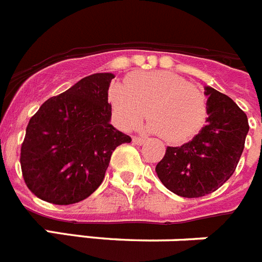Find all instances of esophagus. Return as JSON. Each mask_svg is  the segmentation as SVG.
Wrapping results in <instances>:
<instances>
[{
	"label": "esophagus",
	"mask_w": 262,
	"mask_h": 262,
	"mask_svg": "<svg viewBox=\"0 0 262 262\" xmlns=\"http://www.w3.org/2000/svg\"><path fill=\"white\" fill-rule=\"evenodd\" d=\"M133 142H134V144H136V145H142V144H144V143H145V139L144 138H139V136H134Z\"/></svg>",
	"instance_id": "esophagus-1"
}]
</instances>
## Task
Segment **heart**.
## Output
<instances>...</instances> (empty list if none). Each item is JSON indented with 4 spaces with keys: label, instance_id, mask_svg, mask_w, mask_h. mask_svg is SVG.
Masks as SVG:
<instances>
[{
    "label": "heart",
    "instance_id": "b5f03b06",
    "mask_svg": "<svg viewBox=\"0 0 262 262\" xmlns=\"http://www.w3.org/2000/svg\"><path fill=\"white\" fill-rule=\"evenodd\" d=\"M108 101L122 128H135L148 111V129L170 143L193 138L205 124L209 108L200 88L165 71L129 76L124 85L111 88Z\"/></svg>",
    "mask_w": 262,
    "mask_h": 262
}]
</instances>
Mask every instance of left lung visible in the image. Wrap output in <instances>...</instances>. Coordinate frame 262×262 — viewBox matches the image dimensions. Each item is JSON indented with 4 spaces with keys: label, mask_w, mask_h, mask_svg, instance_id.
Wrapping results in <instances>:
<instances>
[{
    "label": "left lung",
    "mask_w": 262,
    "mask_h": 262,
    "mask_svg": "<svg viewBox=\"0 0 262 262\" xmlns=\"http://www.w3.org/2000/svg\"><path fill=\"white\" fill-rule=\"evenodd\" d=\"M206 126L190 142L166 147L156 165L164 186L185 198H200L217 190L233 174L248 134V118L226 94L205 88Z\"/></svg>",
    "instance_id": "8db88e82"
}]
</instances>
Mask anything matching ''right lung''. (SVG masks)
<instances>
[{
	"mask_svg": "<svg viewBox=\"0 0 262 262\" xmlns=\"http://www.w3.org/2000/svg\"><path fill=\"white\" fill-rule=\"evenodd\" d=\"M113 73L81 78L32 115L20 147L23 180L53 205H73L98 189L111 155L131 138L110 124Z\"/></svg>",
	"mask_w": 262,
	"mask_h": 262,
	"instance_id": "obj_1",
	"label": "right lung"
}]
</instances>
